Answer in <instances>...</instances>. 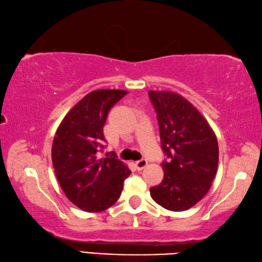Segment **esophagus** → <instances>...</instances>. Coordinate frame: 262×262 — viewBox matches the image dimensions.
Wrapping results in <instances>:
<instances>
[{
  "mask_svg": "<svg viewBox=\"0 0 262 262\" xmlns=\"http://www.w3.org/2000/svg\"><path fill=\"white\" fill-rule=\"evenodd\" d=\"M148 165V162L145 159H140V161L135 162V167L136 170H143V168Z\"/></svg>",
  "mask_w": 262,
  "mask_h": 262,
  "instance_id": "1",
  "label": "esophagus"
}]
</instances>
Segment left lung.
Segmentation results:
<instances>
[{
    "instance_id": "obj_1",
    "label": "left lung",
    "mask_w": 262,
    "mask_h": 262,
    "mask_svg": "<svg viewBox=\"0 0 262 262\" xmlns=\"http://www.w3.org/2000/svg\"><path fill=\"white\" fill-rule=\"evenodd\" d=\"M157 113L166 159L163 181L150 188L152 200L172 211L192 208L209 190L219 166L214 130L196 107L171 91L148 92Z\"/></svg>"
}]
</instances>
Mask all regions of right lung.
Returning a JSON list of instances; mask_svg holds the SVG:
<instances>
[{"label": "right lung", "instance_id": "1", "mask_svg": "<svg viewBox=\"0 0 262 262\" xmlns=\"http://www.w3.org/2000/svg\"><path fill=\"white\" fill-rule=\"evenodd\" d=\"M128 91H92L69 111L55 133L52 162L66 196L79 209L99 212L120 198L130 174L126 164L113 156L98 158L104 149L103 127L110 110Z\"/></svg>", "mask_w": 262, "mask_h": 262}]
</instances>
